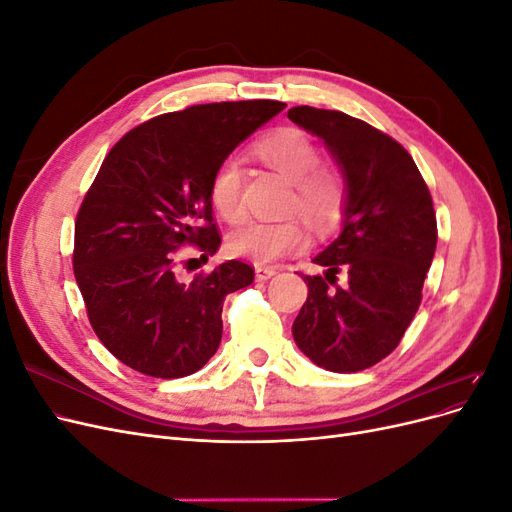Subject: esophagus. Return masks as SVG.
I'll use <instances>...</instances> for the list:
<instances>
[{"label":"esophagus","instance_id":"34e87169","mask_svg":"<svg viewBox=\"0 0 512 512\" xmlns=\"http://www.w3.org/2000/svg\"><path fill=\"white\" fill-rule=\"evenodd\" d=\"M277 271L273 269V267H262V265H258L256 267V280L258 282H265V280H269V277H273Z\"/></svg>","mask_w":512,"mask_h":512}]
</instances>
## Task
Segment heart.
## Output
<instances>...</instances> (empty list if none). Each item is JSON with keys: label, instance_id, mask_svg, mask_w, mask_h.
Wrapping results in <instances>:
<instances>
[{"label": "heart", "instance_id": "1", "mask_svg": "<svg viewBox=\"0 0 512 512\" xmlns=\"http://www.w3.org/2000/svg\"><path fill=\"white\" fill-rule=\"evenodd\" d=\"M260 162L292 183L286 211L299 213L318 232L335 228L346 209V185L335 168L320 164V147L299 128H280L254 145ZM209 196L220 218L232 226L247 218L243 203V166L226 158L215 168ZM230 252L256 262H275L307 247V232L297 220L254 222L230 237Z\"/></svg>", "mask_w": 512, "mask_h": 512}]
</instances>
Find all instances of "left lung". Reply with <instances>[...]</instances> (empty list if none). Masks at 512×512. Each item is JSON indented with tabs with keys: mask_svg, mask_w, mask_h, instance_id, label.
Here are the masks:
<instances>
[{
	"mask_svg": "<svg viewBox=\"0 0 512 512\" xmlns=\"http://www.w3.org/2000/svg\"><path fill=\"white\" fill-rule=\"evenodd\" d=\"M288 119L320 136L348 183L344 228L303 275L307 301L292 337L316 365L352 374L380 363L404 337L423 299L438 243L433 200L395 138L339 111L294 106ZM346 270L349 284L336 286Z\"/></svg>",
	"mask_w": 512,
	"mask_h": 512,
	"instance_id": "8db88e82",
	"label": "left lung"
}]
</instances>
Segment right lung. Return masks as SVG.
Wrapping results in <instances>:
<instances>
[{
    "label": "right lung",
    "mask_w": 512,
    "mask_h": 512,
    "mask_svg": "<svg viewBox=\"0 0 512 512\" xmlns=\"http://www.w3.org/2000/svg\"><path fill=\"white\" fill-rule=\"evenodd\" d=\"M284 106L196 104L141 123L108 151L76 213L72 267L91 329L123 365L183 378L218 350L226 294L250 286L254 269L228 260L181 282L177 258L183 245L203 260L218 250L215 168Z\"/></svg>",
    "instance_id": "1"
}]
</instances>
